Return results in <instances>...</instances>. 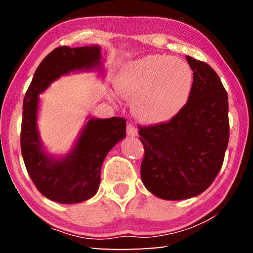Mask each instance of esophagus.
Returning a JSON list of instances; mask_svg holds the SVG:
<instances>
[{
  "label": "esophagus",
  "mask_w": 253,
  "mask_h": 253,
  "mask_svg": "<svg viewBox=\"0 0 253 253\" xmlns=\"http://www.w3.org/2000/svg\"><path fill=\"white\" fill-rule=\"evenodd\" d=\"M126 131H127V134L129 135V136H136L137 134H138V129H137V127L132 123H128L127 124Z\"/></svg>",
  "instance_id": "obj_1"
}]
</instances>
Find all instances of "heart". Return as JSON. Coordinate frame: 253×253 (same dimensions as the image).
Here are the masks:
<instances>
[{"label": "heart", "mask_w": 253, "mask_h": 253, "mask_svg": "<svg viewBox=\"0 0 253 253\" xmlns=\"http://www.w3.org/2000/svg\"><path fill=\"white\" fill-rule=\"evenodd\" d=\"M193 75L185 62L169 55H146L125 66L117 83L119 93L132 100V110L145 122L166 121L190 96Z\"/></svg>", "instance_id": "obj_1"}]
</instances>
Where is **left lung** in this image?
<instances>
[{
  "label": "left lung",
  "instance_id": "left-lung-1",
  "mask_svg": "<svg viewBox=\"0 0 253 253\" xmlns=\"http://www.w3.org/2000/svg\"><path fill=\"white\" fill-rule=\"evenodd\" d=\"M193 84L169 122L138 125L144 145L140 176L154 195L184 200L204 192L219 174L229 143L228 93L207 62L186 55Z\"/></svg>",
  "mask_w": 253,
  "mask_h": 253
}]
</instances>
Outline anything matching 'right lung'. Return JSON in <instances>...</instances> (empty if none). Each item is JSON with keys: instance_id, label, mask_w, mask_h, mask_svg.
I'll list each match as a JSON object with an SVG mask.
<instances>
[{"instance_id": "1", "label": "right lung", "mask_w": 253, "mask_h": 253, "mask_svg": "<svg viewBox=\"0 0 253 253\" xmlns=\"http://www.w3.org/2000/svg\"><path fill=\"white\" fill-rule=\"evenodd\" d=\"M99 46H58L37 68L23 100L21 153L29 176L40 193L54 202L79 203L92 198L100 183L104 158L126 136V119L91 118L76 147L62 160H52L41 149L37 128L39 93L69 71L100 65Z\"/></svg>"}]
</instances>
